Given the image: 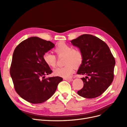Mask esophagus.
Wrapping results in <instances>:
<instances>
[{"instance_id": "34e87169", "label": "esophagus", "mask_w": 127, "mask_h": 127, "mask_svg": "<svg viewBox=\"0 0 127 127\" xmlns=\"http://www.w3.org/2000/svg\"><path fill=\"white\" fill-rule=\"evenodd\" d=\"M64 80L66 81H72L73 80V79L71 78H65Z\"/></svg>"}]
</instances>
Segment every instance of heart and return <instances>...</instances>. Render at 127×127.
Listing matches in <instances>:
<instances>
[{"instance_id": "obj_1", "label": "heart", "mask_w": 127, "mask_h": 127, "mask_svg": "<svg viewBox=\"0 0 127 127\" xmlns=\"http://www.w3.org/2000/svg\"><path fill=\"white\" fill-rule=\"evenodd\" d=\"M58 57L64 56L63 66L57 68L54 73L55 75L64 78L70 77L74 72V66L78 67L83 62V54L78 48L72 47L64 42L59 43L54 49ZM44 62L51 67H55L57 64V57L50 52H47L43 55Z\"/></svg>"}]
</instances>
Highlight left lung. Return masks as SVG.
<instances>
[{
    "label": "left lung",
    "mask_w": 127,
    "mask_h": 127,
    "mask_svg": "<svg viewBox=\"0 0 127 127\" xmlns=\"http://www.w3.org/2000/svg\"><path fill=\"white\" fill-rule=\"evenodd\" d=\"M83 54V62L77 71L85 75L83 88L78 94L86 98L100 96L114 79L115 60L104 42L91 34H83L70 41Z\"/></svg>",
    "instance_id": "1"
}]
</instances>
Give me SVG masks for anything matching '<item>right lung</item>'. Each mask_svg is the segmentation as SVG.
Segmentation results:
<instances>
[{
  "label": "right lung",
  "instance_id": "1",
  "mask_svg": "<svg viewBox=\"0 0 127 127\" xmlns=\"http://www.w3.org/2000/svg\"><path fill=\"white\" fill-rule=\"evenodd\" d=\"M50 41L31 37L19 44L13 54L10 75L17 94L31 103L46 101L55 93L60 77L45 78L52 72L43 55L55 47Z\"/></svg>",
  "mask_w": 127,
  "mask_h": 127
}]
</instances>
